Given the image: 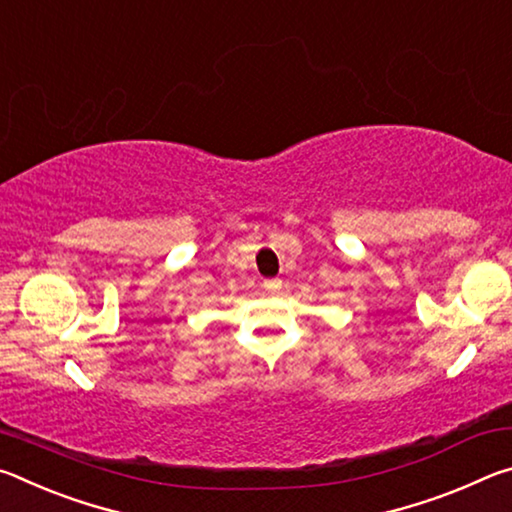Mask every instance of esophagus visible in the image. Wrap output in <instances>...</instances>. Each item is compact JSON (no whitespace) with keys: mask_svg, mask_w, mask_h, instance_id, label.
<instances>
[{"mask_svg":"<svg viewBox=\"0 0 512 512\" xmlns=\"http://www.w3.org/2000/svg\"><path fill=\"white\" fill-rule=\"evenodd\" d=\"M264 287L268 291H280L282 289V280H280V277H273V280H266L264 282Z\"/></svg>","mask_w":512,"mask_h":512,"instance_id":"esophagus-1","label":"esophagus"}]
</instances>
